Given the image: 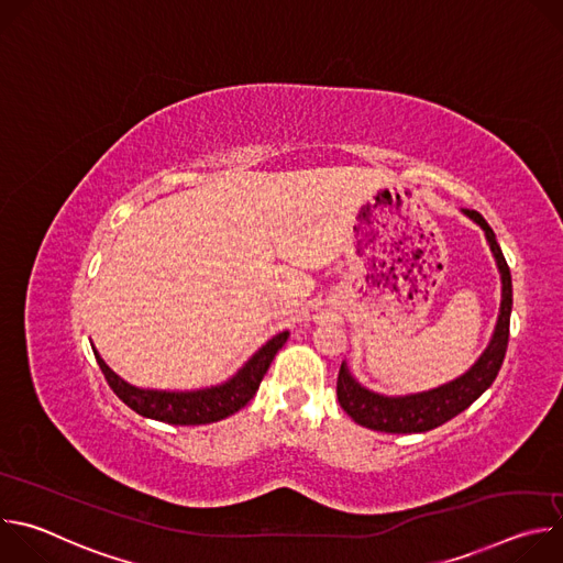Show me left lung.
<instances>
[{
	"label": "left lung",
	"instance_id": "obj_1",
	"mask_svg": "<svg viewBox=\"0 0 563 563\" xmlns=\"http://www.w3.org/2000/svg\"><path fill=\"white\" fill-rule=\"evenodd\" d=\"M481 229L486 231V238L490 243V250L497 258L504 294H501V309L499 320L495 328V336L488 345V350L481 354V358L456 380L441 385L437 389L412 394V396H398L387 398L378 396L365 387H361L345 365L339 369L336 380V396L341 408L363 428L387 432V434H412V432H428L445 421L461 415L465 408H470L474 400L484 394L493 380L497 378L506 350H508V336H510V311H512V278L510 267L501 254V247L495 238V231L484 220L478 211H465Z\"/></svg>",
	"mask_w": 563,
	"mask_h": 563
}]
</instances>
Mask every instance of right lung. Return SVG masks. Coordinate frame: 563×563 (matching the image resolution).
<instances>
[{
  "mask_svg": "<svg viewBox=\"0 0 563 563\" xmlns=\"http://www.w3.org/2000/svg\"><path fill=\"white\" fill-rule=\"evenodd\" d=\"M289 332H283L274 336L256 356L240 369L231 380L224 385L200 389V391H153V389H137L122 378H118L107 363L96 352L98 365L109 383V387L115 391V396L129 406L133 412L146 419L163 421L169 426H207L220 419H227L229 415L245 408L254 394L261 387L263 376L267 374L276 352L285 345Z\"/></svg>",
  "mask_w": 563,
  "mask_h": 563,
  "instance_id": "obj_1",
  "label": "right lung"
}]
</instances>
